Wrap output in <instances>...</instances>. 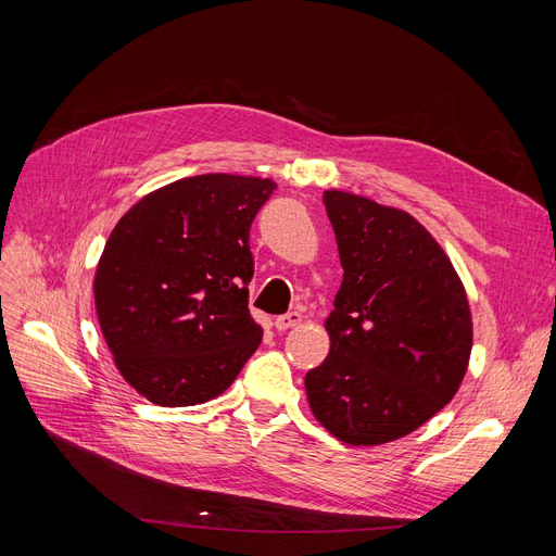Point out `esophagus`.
Returning a JSON list of instances; mask_svg holds the SVG:
<instances>
[{"label":"esophagus","instance_id":"34e87169","mask_svg":"<svg viewBox=\"0 0 556 556\" xmlns=\"http://www.w3.org/2000/svg\"><path fill=\"white\" fill-rule=\"evenodd\" d=\"M303 321V314L301 312H287V314H282V316H278V319L274 321V326H276V330H289V328H294V326H299Z\"/></svg>","mask_w":556,"mask_h":556}]
</instances>
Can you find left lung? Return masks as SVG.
I'll use <instances>...</instances> for the list:
<instances>
[{
  "label": "left lung",
  "instance_id": "obj_1",
  "mask_svg": "<svg viewBox=\"0 0 556 556\" xmlns=\"http://www.w3.org/2000/svg\"><path fill=\"white\" fill-rule=\"evenodd\" d=\"M343 280L326 319L330 353L305 376L314 418L349 445L401 439L457 393L472 349L451 257L405 210L324 192Z\"/></svg>",
  "mask_w": 556,
  "mask_h": 556
}]
</instances>
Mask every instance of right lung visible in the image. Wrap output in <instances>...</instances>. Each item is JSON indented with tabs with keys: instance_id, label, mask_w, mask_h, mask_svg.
I'll return each instance as SVG.
<instances>
[{
	"instance_id": "1",
	"label": "right lung",
	"mask_w": 556,
	"mask_h": 556,
	"mask_svg": "<svg viewBox=\"0 0 556 556\" xmlns=\"http://www.w3.org/2000/svg\"><path fill=\"white\" fill-rule=\"evenodd\" d=\"M271 178L201 174L142 197L97 264L94 305L117 371L147 401L224 393L262 341L249 312V230Z\"/></svg>"
}]
</instances>
